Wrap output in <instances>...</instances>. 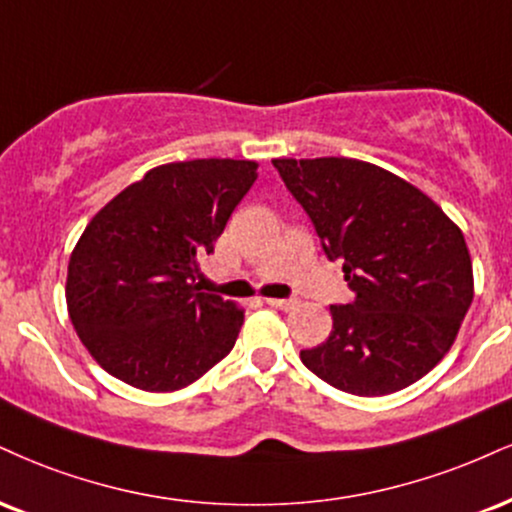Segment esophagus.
Listing matches in <instances>:
<instances>
[{
    "label": "esophagus",
    "instance_id": "1",
    "mask_svg": "<svg viewBox=\"0 0 512 512\" xmlns=\"http://www.w3.org/2000/svg\"><path fill=\"white\" fill-rule=\"evenodd\" d=\"M264 303L272 305V307H279V310H291V307L295 305V300L293 298H267Z\"/></svg>",
    "mask_w": 512,
    "mask_h": 512
}]
</instances>
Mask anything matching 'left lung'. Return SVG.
<instances>
[{
  "mask_svg": "<svg viewBox=\"0 0 512 512\" xmlns=\"http://www.w3.org/2000/svg\"><path fill=\"white\" fill-rule=\"evenodd\" d=\"M315 226L324 255L343 262L348 305H331V334L300 350L338 391L386 396L415 384L453 346L472 303L463 231L381 166L346 157L274 159Z\"/></svg>",
  "mask_w": 512,
  "mask_h": 512,
  "instance_id": "obj_1",
  "label": "left lung"
}]
</instances>
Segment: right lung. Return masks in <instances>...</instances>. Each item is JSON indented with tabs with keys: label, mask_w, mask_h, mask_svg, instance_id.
<instances>
[{
	"label": "right lung",
	"mask_w": 512,
	"mask_h": 512,
	"mask_svg": "<svg viewBox=\"0 0 512 512\" xmlns=\"http://www.w3.org/2000/svg\"><path fill=\"white\" fill-rule=\"evenodd\" d=\"M255 171L248 159L157 166L85 226L66 303L83 346L112 377L176 391L231 353L243 312L200 291L197 264L214 252Z\"/></svg>",
	"instance_id": "1"
}]
</instances>
